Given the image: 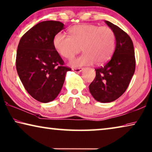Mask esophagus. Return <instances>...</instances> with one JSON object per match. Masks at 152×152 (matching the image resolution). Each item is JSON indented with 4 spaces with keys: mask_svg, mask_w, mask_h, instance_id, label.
Returning <instances> with one entry per match:
<instances>
[{
    "mask_svg": "<svg viewBox=\"0 0 152 152\" xmlns=\"http://www.w3.org/2000/svg\"><path fill=\"white\" fill-rule=\"evenodd\" d=\"M83 69V68H82V67H78V68H72V70L76 72H80Z\"/></svg>",
    "mask_w": 152,
    "mask_h": 152,
    "instance_id": "1",
    "label": "esophagus"
}]
</instances>
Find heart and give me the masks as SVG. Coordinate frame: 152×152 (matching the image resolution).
I'll return each mask as SVG.
<instances>
[{"instance_id":"heart-1","label":"heart","mask_w":152,"mask_h":152,"mask_svg":"<svg viewBox=\"0 0 152 152\" xmlns=\"http://www.w3.org/2000/svg\"><path fill=\"white\" fill-rule=\"evenodd\" d=\"M69 36L61 32L54 37L53 47L64 58L69 59L82 50L84 53L71 61L72 66L102 64L107 61L114 53L115 35L107 26L81 24L69 29Z\"/></svg>"}]
</instances>
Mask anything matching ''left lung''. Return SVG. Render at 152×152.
Returning a JSON list of instances; mask_svg holds the SVG:
<instances>
[{"mask_svg":"<svg viewBox=\"0 0 152 152\" xmlns=\"http://www.w3.org/2000/svg\"><path fill=\"white\" fill-rule=\"evenodd\" d=\"M105 23L115 33V49L110 61L95 69V78L89 85L91 95L102 103L114 102L126 91L136 64L131 37L117 26L108 21Z\"/></svg>","mask_w":152,"mask_h":152,"instance_id":"1","label":"left lung"}]
</instances>
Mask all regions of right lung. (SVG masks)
Wrapping results in <instances>:
<instances>
[{
  "label": "right lung",
  "instance_id": "obj_1",
  "mask_svg": "<svg viewBox=\"0 0 152 152\" xmlns=\"http://www.w3.org/2000/svg\"><path fill=\"white\" fill-rule=\"evenodd\" d=\"M58 21H45L30 29L19 42L16 69L27 92L42 103L54 100L64 83L66 72L71 68L56 51L53 41L64 29Z\"/></svg>",
  "mask_w": 152,
  "mask_h": 152
}]
</instances>
